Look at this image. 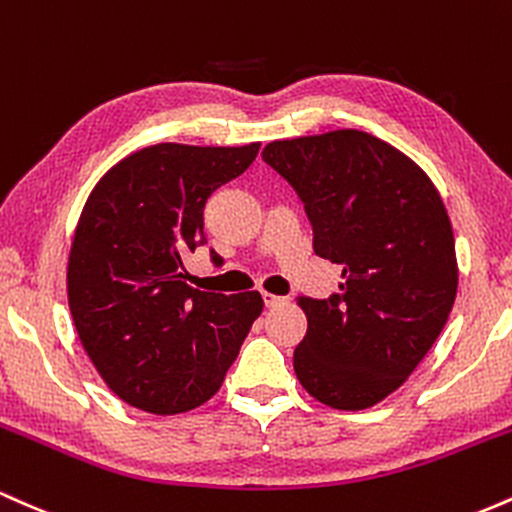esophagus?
<instances>
[{
  "mask_svg": "<svg viewBox=\"0 0 512 512\" xmlns=\"http://www.w3.org/2000/svg\"><path fill=\"white\" fill-rule=\"evenodd\" d=\"M261 297H263V302H266V307H278V304L285 302V297L273 295V292H266V290L261 292Z\"/></svg>",
  "mask_w": 512,
  "mask_h": 512,
  "instance_id": "obj_1",
  "label": "esophagus"
}]
</instances>
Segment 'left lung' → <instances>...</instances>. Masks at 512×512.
<instances>
[{"mask_svg": "<svg viewBox=\"0 0 512 512\" xmlns=\"http://www.w3.org/2000/svg\"><path fill=\"white\" fill-rule=\"evenodd\" d=\"M263 162L300 195L317 256L343 266L338 295L297 300V380L331 409H370L409 380L455 304L445 203L421 166L363 130L268 142Z\"/></svg>", "mask_w": 512, "mask_h": 512, "instance_id": "obj_1", "label": "left lung"}]
</instances>
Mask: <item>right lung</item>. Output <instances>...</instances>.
Instances as JSON below:
<instances>
[{
  "mask_svg": "<svg viewBox=\"0 0 512 512\" xmlns=\"http://www.w3.org/2000/svg\"><path fill=\"white\" fill-rule=\"evenodd\" d=\"M258 147H145L111 166L86 198L67 300L86 355L135 409L174 416L205 404L261 314L258 292H200L183 268L205 241L208 198L249 169Z\"/></svg>",
  "mask_w": 512,
  "mask_h": 512,
  "instance_id": "right-lung-1",
  "label": "right lung"
}]
</instances>
